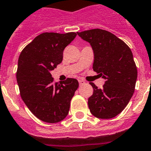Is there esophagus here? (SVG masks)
<instances>
[{
    "mask_svg": "<svg viewBox=\"0 0 151 151\" xmlns=\"http://www.w3.org/2000/svg\"><path fill=\"white\" fill-rule=\"evenodd\" d=\"M78 83H79L80 85H84V84L85 83V82L82 79H78Z\"/></svg>",
    "mask_w": 151,
    "mask_h": 151,
    "instance_id": "34e87169",
    "label": "esophagus"
}]
</instances>
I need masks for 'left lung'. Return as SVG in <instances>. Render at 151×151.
I'll list each match as a JSON object with an SVG mask.
<instances>
[{
    "mask_svg": "<svg viewBox=\"0 0 151 151\" xmlns=\"http://www.w3.org/2000/svg\"><path fill=\"white\" fill-rule=\"evenodd\" d=\"M89 42L94 51L93 69L106 80L102 88L91 82L94 93L88 98V107L99 119L116 116L127 106L135 88L138 71L132 52L115 35L100 29L77 32Z\"/></svg>",
    "mask_w": 151,
    "mask_h": 151,
    "instance_id": "obj_1",
    "label": "left lung"
}]
</instances>
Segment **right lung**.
Wrapping results in <instances>:
<instances>
[{
	"instance_id": "add662e5",
	"label": "right lung",
	"mask_w": 151,
	"mask_h": 151,
	"mask_svg": "<svg viewBox=\"0 0 151 151\" xmlns=\"http://www.w3.org/2000/svg\"><path fill=\"white\" fill-rule=\"evenodd\" d=\"M76 33L45 32L22 50L17 80L22 101L41 120L56 123L66 118L70 101L78 87L76 78L54 83L50 71L63 60V50Z\"/></svg>"
}]
</instances>
